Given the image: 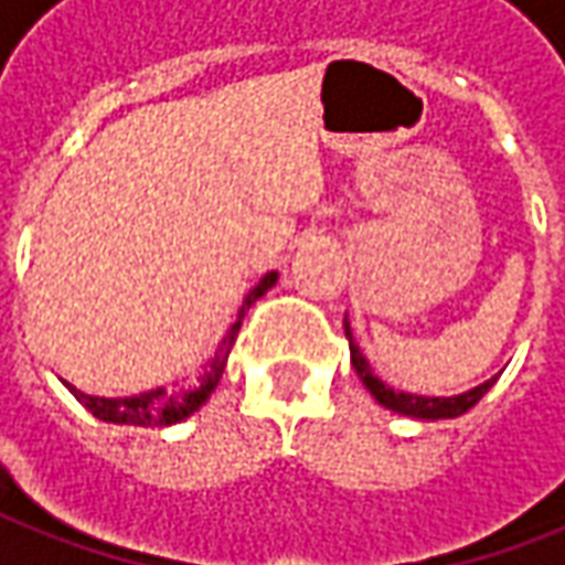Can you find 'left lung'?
<instances>
[{"instance_id":"left-lung-1","label":"left lung","mask_w":565,"mask_h":565,"mask_svg":"<svg viewBox=\"0 0 565 565\" xmlns=\"http://www.w3.org/2000/svg\"><path fill=\"white\" fill-rule=\"evenodd\" d=\"M343 328H347L349 352H352V367H355V374L362 377V383L371 390V395L377 398L380 405H383V408H390V412L408 414V417H417V420H445V417H460V414L470 412L476 402L492 390L494 380H498V377L486 380V383H479V386H473V390H467V393H460V395L398 393V390L386 386V383L371 371V364H367V359L362 355V349L355 347V340H352L349 321H343Z\"/></svg>"}]
</instances>
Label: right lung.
Wrapping results in <instances>:
<instances>
[{"label":"right lung","mask_w":565,"mask_h":565,"mask_svg":"<svg viewBox=\"0 0 565 565\" xmlns=\"http://www.w3.org/2000/svg\"><path fill=\"white\" fill-rule=\"evenodd\" d=\"M278 281V271H268L263 275V281L253 287L250 294L244 297L241 309H237V318L234 324L225 333L222 347L216 349V355L206 362L201 374L194 380H185V383H172V386H157V390H148V393L138 395H122V398H105V395H86L79 393L76 386L67 383V390L76 395V402L83 408H89L92 417L105 420V424H126V427H170V424H179L191 414L201 408L203 402L210 398V393L216 390L218 377L225 371V362H228V352H232L234 340H237V331H241V321L244 315L250 312V306L259 297H266L268 290Z\"/></svg>","instance_id":"1"}]
</instances>
